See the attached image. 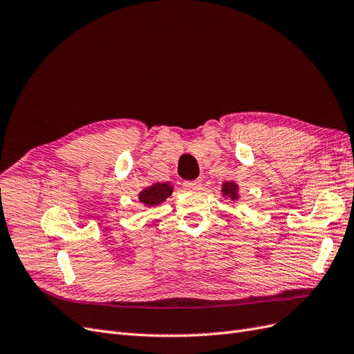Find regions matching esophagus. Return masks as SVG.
Instances as JSON below:
<instances>
[{"label": "esophagus", "mask_w": 354, "mask_h": 354, "mask_svg": "<svg viewBox=\"0 0 354 354\" xmlns=\"http://www.w3.org/2000/svg\"><path fill=\"white\" fill-rule=\"evenodd\" d=\"M185 189L187 190H198L201 187V181L199 180H192V181H185L183 183Z\"/></svg>", "instance_id": "1"}]
</instances>
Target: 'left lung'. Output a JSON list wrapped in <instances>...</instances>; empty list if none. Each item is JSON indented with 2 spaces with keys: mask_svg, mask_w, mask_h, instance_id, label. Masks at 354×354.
<instances>
[{
  "mask_svg": "<svg viewBox=\"0 0 354 354\" xmlns=\"http://www.w3.org/2000/svg\"><path fill=\"white\" fill-rule=\"evenodd\" d=\"M221 194L224 198H230L232 201L239 199V187L234 181H226V183L221 185Z\"/></svg>",
  "mask_w": 354,
  "mask_h": 354,
  "instance_id": "left-lung-1",
  "label": "left lung"
}]
</instances>
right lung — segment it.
Returning a JSON list of instances; mask_svg holds the SVG:
<instances>
[{
  "label": "right lung",
  "instance_id": "add662e5",
  "mask_svg": "<svg viewBox=\"0 0 354 354\" xmlns=\"http://www.w3.org/2000/svg\"><path fill=\"white\" fill-rule=\"evenodd\" d=\"M173 186L169 183H153L143 189L140 194H138V201H140L145 207H153L159 205L164 201H167L171 194H173Z\"/></svg>",
  "mask_w": 354,
  "mask_h": 354
}]
</instances>
